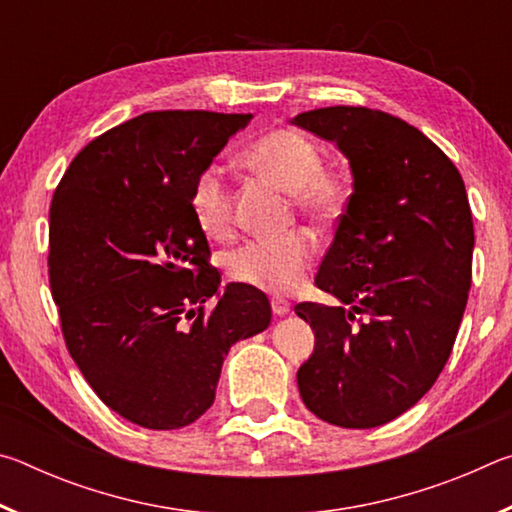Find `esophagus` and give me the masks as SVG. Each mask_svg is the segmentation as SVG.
<instances>
[{"instance_id":"34e87169","label":"esophagus","mask_w":512,"mask_h":512,"mask_svg":"<svg viewBox=\"0 0 512 512\" xmlns=\"http://www.w3.org/2000/svg\"><path fill=\"white\" fill-rule=\"evenodd\" d=\"M271 309H273L275 316H287L289 311H291V305L284 298H273L271 300Z\"/></svg>"}]
</instances>
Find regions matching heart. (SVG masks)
Here are the masks:
<instances>
[{
  "label": "heart",
  "mask_w": 512,
  "mask_h": 512,
  "mask_svg": "<svg viewBox=\"0 0 512 512\" xmlns=\"http://www.w3.org/2000/svg\"><path fill=\"white\" fill-rule=\"evenodd\" d=\"M248 167L289 189L296 210L316 223H332L350 201V180L336 164L320 160L318 146L293 128H273L248 146ZM189 210L207 237L223 239L232 230L235 207L225 173L207 167L194 180ZM314 255L305 232L280 239H253L228 255V275L248 287L284 293L296 289Z\"/></svg>",
  "instance_id": "1"
}]
</instances>
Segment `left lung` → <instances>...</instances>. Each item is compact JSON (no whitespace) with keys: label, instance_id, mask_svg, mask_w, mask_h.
<instances>
[{"label":"left lung","instance_id":"1","mask_svg":"<svg viewBox=\"0 0 512 512\" xmlns=\"http://www.w3.org/2000/svg\"><path fill=\"white\" fill-rule=\"evenodd\" d=\"M291 124L339 146L354 178L316 275L341 305H296L316 336L300 397L320 420L372 429L409 411L452 354L472 282L470 203L454 162L400 117L332 106Z\"/></svg>","mask_w":512,"mask_h":512}]
</instances>
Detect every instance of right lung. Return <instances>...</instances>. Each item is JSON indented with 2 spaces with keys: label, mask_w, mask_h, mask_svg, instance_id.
<instances>
[{
  "label": "right lung",
  "mask_w": 512,
  "mask_h": 512,
  "mask_svg": "<svg viewBox=\"0 0 512 512\" xmlns=\"http://www.w3.org/2000/svg\"><path fill=\"white\" fill-rule=\"evenodd\" d=\"M250 119L144 112L85 146L51 198L47 264L65 345L99 400L140 427L201 418L225 354L271 323L259 289L219 291L189 210L198 173Z\"/></svg>",
  "instance_id": "obj_1"
}]
</instances>
